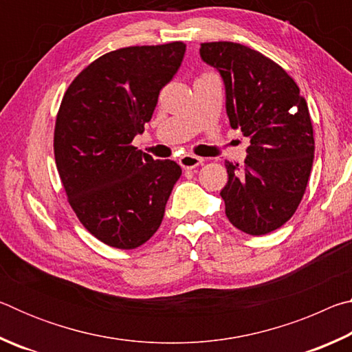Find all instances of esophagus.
<instances>
[{"label":"esophagus","mask_w":352,"mask_h":352,"mask_svg":"<svg viewBox=\"0 0 352 352\" xmlns=\"http://www.w3.org/2000/svg\"><path fill=\"white\" fill-rule=\"evenodd\" d=\"M178 162H180V166L183 169H195L197 166L204 163V158L195 157V155H183Z\"/></svg>","instance_id":"1"}]
</instances>
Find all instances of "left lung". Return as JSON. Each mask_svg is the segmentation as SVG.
<instances>
[{
  "label": "left lung",
  "mask_w": 352,
  "mask_h": 352,
  "mask_svg": "<svg viewBox=\"0 0 352 352\" xmlns=\"http://www.w3.org/2000/svg\"><path fill=\"white\" fill-rule=\"evenodd\" d=\"M200 57L222 76L230 126L250 140L245 164L225 162L220 190L237 230L262 236L294 216L312 170L315 141L295 80L261 52L233 41L201 43Z\"/></svg>",
  "instance_id": "8db88e82"
}]
</instances>
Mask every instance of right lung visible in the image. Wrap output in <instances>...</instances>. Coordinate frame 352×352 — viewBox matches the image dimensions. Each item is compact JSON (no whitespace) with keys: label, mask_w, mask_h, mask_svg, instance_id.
<instances>
[{"label":"right lung","mask_w":352,"mask_h":352,"mask_svg":"<svg viewBox=\"0 0 352 352\" xmlns=\"http://www.w3.org/2000/svg\"><path fill=\"white\" fill-rule=\"evenodd\" d=\"M186 45L107 52L71 82L57 113L54 155L80 223L107 245L132 250L160 228L182 168L132 146L160 90L180 68Z\"/></svg>","instance_id":"1"}]
</instances>
